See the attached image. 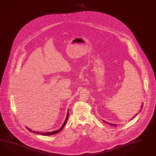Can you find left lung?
I'll return each mask as SVG.
<instances>
[{
	"label": "left lung",
	"instance_id": "obj_1",
	"mask_svg": "<svg viewBox=\"0 0 156 156\" xmlns=\"http://www.w3.org/2000/svg\"><path fill=\"white\" fill-rule=\"evenodd\" d=\"M142 108H143V105H142V106H141V109H142ZM137 114H136V115L135 116H134V117H133V118H135V116H136L137 115ZM110 124H111V125H112V126H116V124H111V123H110Z\"/></svg>",
	"mask_w": 156,
	"mask_h": 156
}]
</instances>
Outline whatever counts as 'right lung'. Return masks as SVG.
<instances>
[{
    "mask_svg": "<svg viewBox=\"0 0 156 156\" xmlns=\"http://www.w3.org/2000/svg\"><path fill=\"white\" fill-rule=\"evenodd\" d=\"M68 111H69V110H68V112H67V117H66V120H65V121H64V123H63V124L62 125V126L60 127L58 130H56V131H53V132H46V133H44H44H40V132H35V131H33V133H38V134H41V135H46V136H50V135H53V134H56V133H58V132H59V131H60L63 128V127H64V126L66 125V123H67V120H68V116H69V112H68ZM29 130L30 131H32V130L31 129H29Z\"/></svg>",
    "mask_w": 156,
    "mask_h": 156,
    "instance_id": "obj_1",
    "label": "right lung"
}]
</instances>
